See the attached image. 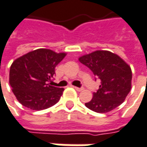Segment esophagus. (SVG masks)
<instances>
[{
	"label": "esophagus",
	"mask_w": 147,
	"mask_h": 147,
	"mask_svg": "<svg viewBox=\"0 0 147 147\" xmlns=\"http://www.w3.org/2000/svg\"><path fill=\"white\" fill-rule=\"evenodd\" d=\"M74 89H75V90H76L77 91H82L83 90H84L83 88H79V87H76V86L74 87Z\"/></svg>",
	"instance_id": "1"
}]
</instances>
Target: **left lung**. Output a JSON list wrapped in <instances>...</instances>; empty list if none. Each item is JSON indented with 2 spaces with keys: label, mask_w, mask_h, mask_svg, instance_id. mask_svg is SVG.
Returning a JSON list of instances; mask_svg holds the SVG:
<instances>
[{
  "label": "left lung",
  "mask_w": 147,
  "mask_h": 147,
  "mask_svg": "<svg viewBox=\"0 0 147 147\" xmlns=\"http://www.w3.org/2000/svg\"><path fill=\"white\" fill-rule=\"evenodd\" d=\"M79 61L101 80V85L85 106L100 113H108L121 105L131 89V68L119 56L108 51H96Z\"/></svg>",
  "instance_id": "1"
}]
</instances>
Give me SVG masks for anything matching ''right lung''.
Returning a JSON list of instances; mask_svg holds the SVG:
<instances>
[{"label": "right lung", "mask_w": 147, "mask_h": 147, "mask_svg": "<svg viewBox=\"0 0 147 147\" xmlns=\"http://www.w3.org/2000/svg\"><path fill=\"white\" fill-rule=\"evenodd\" d=\"M66 56L49 49H37L17 58L11 65L9 84L16 98L31 110H43L60 100L64 90L51 85L55 67Z\"/></svg>", "instance_id": "1"}]
</instances>
